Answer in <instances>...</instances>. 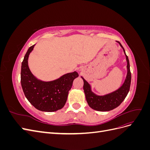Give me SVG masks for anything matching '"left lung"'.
<instances>
[{
  "label": "left lung",
  "mask_w": 150,
  "mask_h": 150,
  "mask_svg": "<svg viewBox=\"0 0 150 150\" xmlns=\"http://www.w3.org/2000/svg\"><path fill=\"white\" fill-rule=\"evenodd\" d=\"M116 42L120 44V46L123 49L127 61V75L125 82L119 89L111 93L103 95V96H99L92 91L90 84L81 76V78L84 81L83 89L86 101H87L89 107L94 110L99 111H109L117 108L124 101L129 91L131 74L128 57L126 56L125 49L121 43L118 41Z\"/></svg>",
  "instance_id": "obj_1"
}]
</instances>
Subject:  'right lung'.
I'll use <instances>...</instances> for the list:
<instances>
[{
    "label": "right lung",
    "mask_w": 150,
    "mask_h": 150,
    "mask_svg": "<svg viewBox=\"0 0 150 150\" xmlns=\"http://www.w3.org/2000/svg\"><path fill=\"white\" fill-rule=\"evenodd\" d=\"M35 44L28 50L22 62L21 83L25 96L38 110L53 112L61 110L66 103L72 83L79 74L76 71L67 73L51 81H42L32 74L28 66V58Z\"/></svg>",
    "instance_id": "obj_1"
}]
</instances>
